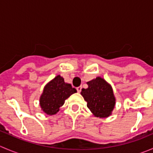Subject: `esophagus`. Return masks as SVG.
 Instances as JSON below:
<instances>
[{
  "label": "esophagus",
  "mask_w": 153,
  "mask_h": 153,
  "mask_svg": "<svg viewBox=\"0 0 153 153\" xmlns=\"http://www.w3.org/2000/svg\"><path fill=\"white\" fill-rule=\"evenodd\" d=\"M81 89H82V87H81V86H78V87H77V88H76L77 92H81Z\"/></svg>",
  "instance_id": "obj_1"
}]
</instances>
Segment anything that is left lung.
<instances>
[{
    "instance_id": "8db88e82",
    "label": "left lung",
    "mask_w": 153,
    "mask_h": 153,
    "mask_svg": "<svg viewBox=\"0 0 153 153\" xmlns=\"http://www.w3.org/2000/svg\"><path fill=\"white\" fill-rule=\"evenodd\" d=\"M88 87L82 89L81 95L87 102V107L95 117L108 118L115 106V97L112 86L101 77L86 82Z\"/></svg>"
}]
</instances>
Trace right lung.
<instances>
[{
  "label": "right lung",
  "mask_w": 153,
  "mask_h": 153,
  "mask_svg": "<svg viewBox=\"0 0 153 153\" xmlns=\"http://www.w3.org/2000/svg\"><path fill=\"white\" fill-rule=\"evenodd\" d=\"M75 92L76 89L64 82L63 77L57 75L44 86L39 99L41 110L47 115H55L64 105L65 100Z\"/></svg>",
  "instance_id": "right-lung-1"
}]
</instances>
